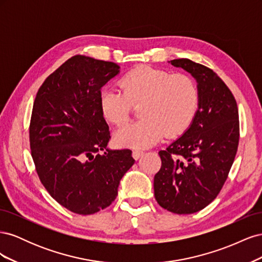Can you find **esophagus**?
<instances>
[{"label": "esophagus", "instance_id": "1", "mask_svg": "<svg viewBox=\"0 0 262 262\" xmlns=\"http://www.w3.org/2000/svg\"><path fill=\"white\" fill-rule=\"evenodd\" d=\"M142 155H143V152H142V150H139V149H134L132 152V156H133L134 160H139V158Z\"/></svg>", "mask_w": 262, "mask_h": 262}]
</instances>
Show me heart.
Here are the masks:
<instances>
[{"label":"heart","instance_id":"1","mask_svg":"<svg viewBox=\"0 0 262 262\" xmlns=\"http://www.w3.org/2000/svg\"><path fill=\"white\" fill-rule=\"evenodd\" d=\"M123 91L105 87L100 92V109L117 125L129 121L133 105H139L140 121L115 132L118 146L146 148L156 144L166 132L181 134L191 123L198 107V89L191 77L150 67L131 70L121 80Z\"/></svg>","mask_w":262,"mask_h":262}]
</instances>
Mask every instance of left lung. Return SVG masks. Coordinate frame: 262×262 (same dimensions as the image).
Here are the masks:
<instances>
[{"mask_svg": "<svg viewBox=\"0 0 262 262\" xmlns=\"http://www.w3.org/2000/svg\"><path fill=\"white\" fill-rule=\"evenodd\" d=\"M196 81L198 109L189 128L158 154L154 194L162 208L177 214L204 209L223 187L238 147V109L215 72L189 59L169 61Z\"/></svg>", "mask_w": 262, "mask_h": 262, "instance_id": "1", "label": "left lung"}]
</instances>
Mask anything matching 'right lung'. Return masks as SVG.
<instances>
[{"label":"right lung","instance_id":"add662e5","mask_svg":"<svg viewBox=\"0 0 262 262\" xmlns=\"http://www.w3.org/2000/svg\"><path fill=\"white\" fill-rule=\"evenodd\" d=\"M120 72L114 62L74 55L46 78L29 126L41 184L62 207L82 215L109 207L134 164L130 149H110L100 109L102 86Z\"/></svg>","mask_w":262,"mask_h":262}]
</instances>
